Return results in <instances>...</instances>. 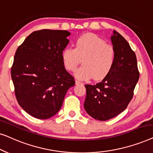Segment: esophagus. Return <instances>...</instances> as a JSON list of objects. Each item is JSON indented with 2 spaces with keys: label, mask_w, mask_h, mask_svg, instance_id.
Masks as SVG:
<instances>
[{
  "label": "esophagus",
  "mask_w": 153,
  "mask_h": 153,
  "mask_svg": "<svg viewBox=\"0 0 153 153\" xmlns=\"http://www.w3.org/2000/svg\"><path fill=\"white\" fill-rule=\"evenodd\" d=\"M75 83H76V85L83 84L82 82H81V81H78V80H76V81H75Z\"/></svg>",
  "instance_id": "1"
}]
</instances>
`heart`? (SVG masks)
Listing matches in <instances>:
<instances>
[{"instance_id": "b5f03b06", "label": "heart", "mask_w": 153, "mask_h": 153, "mask_svg": "<svg viewBox=\"0 0 153 153\" xmlns=\"http://www.w3.org/2000/svg\"><path fill=\"white\" fill-rule=\"evenodd\" d=\"M62 59L70 71L76 70L83 59V65L74 72L77 79L88 80L94 77L95 80H101L111 70L115 51L104 39L93 33H88L77 39L76 47H66L62 51Z\"/></svg>"}]
</instances>
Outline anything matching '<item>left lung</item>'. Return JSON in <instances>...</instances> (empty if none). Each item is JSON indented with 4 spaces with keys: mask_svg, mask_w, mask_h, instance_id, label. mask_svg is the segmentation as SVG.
Instances as JSON below:
<instances>
[{
    "mask_svg": "<svg viewBox=\"0 0 153 153\" xmlns=\"http://www.w3.org/2000/svg\"><path fill=\"white\" fill-rule=\"evenodd\" d=\"M111 40L115 51L111 70L100 83L85 85V111L102 121L114 118L127 108L139 79L137 56L129 43L115 30Z\"/></svg>",
    "mask_w": 153,
    "mask_h": 153,
    "instance_id": "obj_1",
    "label": "left lung"
}]
</instances>
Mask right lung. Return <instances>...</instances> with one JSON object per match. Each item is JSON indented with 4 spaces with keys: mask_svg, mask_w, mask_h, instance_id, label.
<instances>
[{
    "mask_svg": "<svg viewBox=\"0 0 153 153\" xmlns=\"http://www.w3.org/2000/svg\"><path fill=\"white\" fill-rule=\"evenodd\" d=\"M70 35L62 30L35 31L16 50L11 69L15 95L21 107L34 118L48 119L57 114L75 84L62 59Z\"/></svg>",
    "mask_w": 153,
    "mask_h": 153,
    "instance_id": "1",
    "label": "right lung"
}]
</instances>
